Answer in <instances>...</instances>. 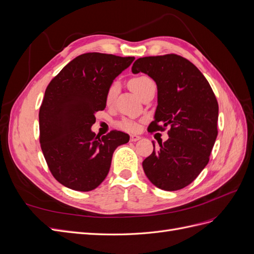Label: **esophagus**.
Segmentation results:
<instances>
[{"mask_svg": "<svg viewBox=\"0 0 254 254\" xmlns=\"http://www.w3.org/2000/svg\"><path fill=\"white\" fill-rule=\"evenodd\" d=\"M140 139H141V136L136 135V134H131V135H130V141H131V142H136V141H139Z\"/></svg>", "mask_w": 254, "mask_h": 254, "instance_id": "esophagus-1", "label": "esophagus"}]
</instances>
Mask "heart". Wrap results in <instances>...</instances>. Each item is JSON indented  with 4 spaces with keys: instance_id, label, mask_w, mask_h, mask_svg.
<instances>
[{
    "instance_id": "heart-1",
    "label": "heart",
    "mask_w": 254,
    "mask_h": 254,
    "mask_svg": "<svg viewBox=\"0 0 254 254\" xmlns=\"http://www.w3.org/2000/svg\"><path fill=\"white\" fill-rule=\"evenodd\" d=\"M128 86L134 92L135 94L142 97L146 91L152 87H156V84H155V81H153L149 77V76L137 75V76H134V77L129 79ZM119 90H120L119 81H112L110 83V86L108 87V89H107L106 94H105V102H106L107 106L113 105V103L115 101V97H117V95L119 93ZM118 126L123 130H126V131H134V130L137 129L136 123L131 120H128V119L122 120L118 124Z\"/></svg>"
}]
</instances>
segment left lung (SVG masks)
<instances>
[{
  "mask_svg": "<svg viewBox=\"0 0 254 254\" xmlns=\"http://www.w3.org/2000/svg\"><path fill=\"white\" fill-rule=\"evenodd\" d=\"M143 72L156 81L158 106L148 132L167 131L143 161L149 181L164 190L188 187L209 163L217 137L218 103L209 81L190 60L176 54L139 58L132 73Z\"/></svg>",
  "mask_w": 254,
  "mask_h": 254,
  "instance_id": "1",
  "label": "left lung"
}]
</instances>
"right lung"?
<instances>
[{
	"mask_svg": "<svg viewBox=\"0 0 254 254\" xmlns=\"http://www.w3.org/2000/svg\"><path fill=\"white\" fill-rule=\"evenodd\" d=\"M133 60L86 53L49 83L39 110V140L50 172L63 186L79 191L96 189L109 173L115 148L129 141L118 130L99 137L91 127L95 112L105 109L110 83Z\"/></svg>",
	"mask_w": 254,
	"mask_h": 254,
	"instance_id": "right-lung-1",
	"label": "right lung"
}]
</instances>
